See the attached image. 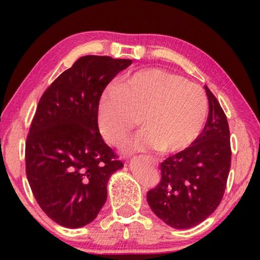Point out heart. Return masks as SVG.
I'll use <instances>...</instances> for the list:
<instances>
[{
	"label": "heart",
	"instance_id": "b5f03b06",
	"mask_svg": "<svg viewBox=\"0 0 260 260\" xmlns=\"http://www.w3.org/2000/svg\"><path fill=\"white\" fill-rule=\"evenodd\" d=\"M207 110V99L199 85L179 74L150 69L103 93L98 125L109 143L120 144L141 118L143 130L127 142L126 150L175 154L197 140Z\"/></svg>",
	"mask_w": 260,
	"mask_h": 260
}]
</instances>
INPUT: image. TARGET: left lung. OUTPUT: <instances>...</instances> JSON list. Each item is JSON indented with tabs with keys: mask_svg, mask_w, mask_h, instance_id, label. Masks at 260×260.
I'll list each match as a JSON object with an SVG mask.
<instances>
[{
	"mask_svg": "<svg viewBox=\"0 0 260 260\" xmlns=\"http://www.w3.org/2000/svg\"><path fill=\"white\" fill-rule=\"evenodd\" d=\"M209 112L190 147L161 163V181L147 193L152 212L174 229H190L218 208L231 168L230 127L218 99L205 86Z\"/></svg>",
	"mask_w": 260,
	"mask_h": 260,
	"instance_id": "1",
	"label": "left lung"
}]
</instances>
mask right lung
<instances>
[{"mask_svg":"<svg viewBox=\"0 0 260 260\" xmlns=\"http://www.w3.org/2000/svg\"><path fill=\"white\" fill-rule=\"evenodd\" d=\"M131 63L81 56L39 101L26 141V174L42 211L63 227L93 221L110 176L123 167L99 133L98 105L108 84Z\"/></svg>","mask_w":260,"mask_h":260,"instance_id":"add662e5","label":"right lung"}]
</instances>
